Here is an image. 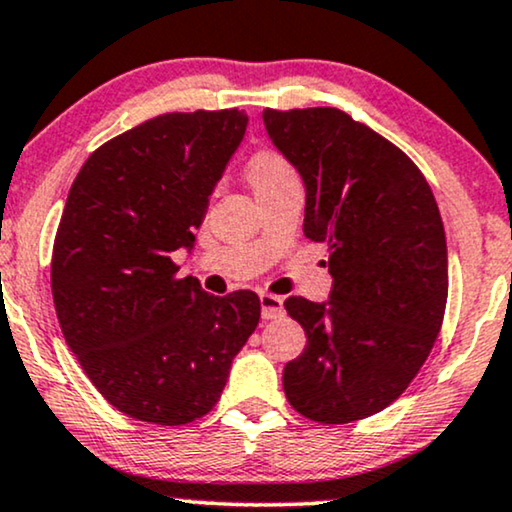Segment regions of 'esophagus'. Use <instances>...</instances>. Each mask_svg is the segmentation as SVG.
Masks as SVG:
<instances>
[{
  "label": "esophagus",
  "mask_w": 512,
  "mask_h": 512,
  "mask_svg": "<svg viewBox=\"0 0 512 512\" xmlns=\"http://www.w3.org/2000/svg\"><path fill=\"white\" fill-rule=\"evenodd\" d=\"M261 315L263 320H277V317H282L284 315L282 296L261 294Z\"/></svg>",
  "instance_id": "obj_1"
}]
</instances>
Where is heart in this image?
<instances>
[{
    "label": "heart",
    "mask_w": 512,
    "mask_h": 512,
    "mask_svg": "<svg viewBox=\"0 0 512 512\" xmlns=\"http://www.w3.org/2000/svg\"><path fill=\"white\" fill-rule=\"evenodd\" d=\"M247 174H249L251 185H254V192L265 190L270 188V185H277L287 181L291 176H296L287 159H284L280 152H272V150L256 152V155L251 157Z\"/></svg>",
    "instance_id": "obj_1"
}]
</instances>
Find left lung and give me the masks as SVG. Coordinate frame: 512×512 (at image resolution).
I'll list each match as a JSON object with an SVG mask.
<instances>
[{
	"label": "left lung",
	"instance_id": "left-lung-1",
	"mask_svg": "<svg viewBox=\"0 0 512 512\" xmlns=\"http://www.w3.org/2000/svg\"><path fill=\"white\" fill-rule=\"evenodd\" d=\"M263 124L303 178V232L329 244L334 277L329 301H284L308 336L284 367V393L310 421H360L407 390L440 334V209L416 164L343 110L268 108Z\"/></svg>",
	"mask_w": 512,
	"mask_h": 512
}]
</instances>
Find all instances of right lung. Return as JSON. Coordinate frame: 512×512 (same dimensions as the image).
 <instances>
[{
  "label": "right lung",
  "mask_w": 512,
  "mask_h": 512,
  "mask_svg": "<svg viewBox=\"0 0 512 512\" xmlns=\"http://www.w3.org/2000/svg\"><path fill=\"white\" fill-rule=\"evenodd\" d=\"M244 110L169 112L84 162L65 202L51 291L70 350L105 400L157 426L214 409L230 364L261 320L254 291L211 296L176 277L240 148Z\"/></svg>",
  "instance_id": "right-lung-1"
}]
</instances>
